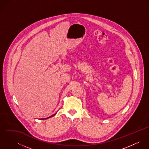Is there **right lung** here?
Returning <instances> with one entry per match:
<instances>
[{
  "label": "right lung",
  "mask_w": 149,
  "mask_h": 149,
  "mask_svg": "<svg viewBox=\"0 0 149 149\" xmlns=\"http://www.w3.org/2000/svg\"><path fill=\"white\" fill-rule=\"evenodd\" d=\"M56 114V113L55 114H54L53 115H52V116H49V117H48V118H44V119H48V118H51V117H52V116H54Z\"/></svg>",
  "instance_id": "right-lung-1"
}]
</instances>
